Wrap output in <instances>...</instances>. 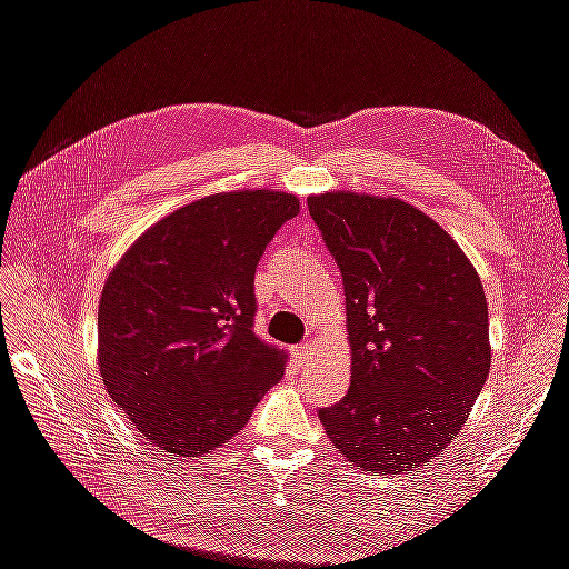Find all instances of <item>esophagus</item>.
Segmentation results:
<instances>
[{
    "mask_svg": "<svg viewBox=\"0 0 569 569\" xmlns=\"http://www.w3.org/2000/svg\"><path fill=\"white\" fill-rule=\"evenodd\" d=\"M311 353H313V343H301V347L295 349V360L299 366H303V363H308Z\"/></svg>",
    "mask_w": 569,
    "mask_h": 569,
    "instance_id": "obj_1",
    "label": "esophagus"
}]
</instances>
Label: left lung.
I'll use <instances>...</instances> for the list:
<instances>
[{
	"instance_id": "obj_1",
	"label": "left lung",
	"mask_w": 569,
	"mask_h": 569,
	"mask_svg": "<svg viewBox=\"0 0 569 569\" xmlns=\"http://www.w3.org/2000/svg\"><path fill=\"white\" fill-rule=\"evenodd\" d=\"M341 270L351 387L320 422L358 470L403 475L451 446L491 368L485 287L437 220L399 197L311 194Z\"/></svg>"
}]
</instances>
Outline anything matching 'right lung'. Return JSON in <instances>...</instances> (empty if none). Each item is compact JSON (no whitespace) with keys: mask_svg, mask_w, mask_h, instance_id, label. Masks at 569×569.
Segmentation results:
<instances>
[{"mask_svg":"<svg viewBox=\"0 0 569 569\" xmlns=\"http://www.w3.org/2000/svg\"><path fill=\"white\" fill-rule=\"evenodd\" d=\"M299 197L234 189L184 203L134 239L97 313L99 375L166 453L228 443L278 385L287 353L253 332V272Z\"/></svg>","mask_w":569,"mask_h":569,"instance_id":"obj_1","label":"right lung"}]
</instances>
